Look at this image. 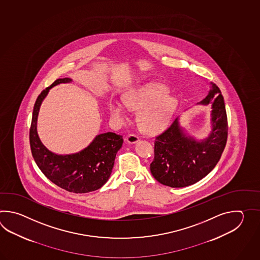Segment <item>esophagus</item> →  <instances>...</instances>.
<instances>
[{
  "instance_id": "esophagus-1",
  "label": "esophagus",
  "mask_w": 260,
  "mask_h": 260,
  "mask_svg": "<svg viewBox=\"0 0 260 260\" xmlns=\"http://www.w3.org/2000/svg\"><path fill=\"white\" fill-rule=\"evenodd\" d=\"M138 140H139V138H138L137 135H134V134H130V135H128L127 137H126V141L129 144L137 143Z\"/></svg>"
}]
</instances>
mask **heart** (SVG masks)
<instances>
[{"mask_svg": "<svg viewBox=\"0 0 260 260\" xmlns=\"http://www.w3.org/2000/svg\"><path fill=\"white\" fill-rule=\"evenodd\" d=\"M123 100L130 110L140 111L138 123L148 134H156L165 130L179 107L177 96L169 94V88L159 83L138 85L124 94ZM125 105L117 100H111L109 105L111 119L119 125L128 121Z\"/></svg>", "mask_w": 260, "mask_h": 260, "instance_id": "obj_1", "label": "heart"}]
</instances>
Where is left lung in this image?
I'll return each instance as SVG.
<instances>
[{"mask_svg":"<svg viewBox=\"0 0 260 260\" xmlns=\"http://www.w3.org/2000/svg\"><path fill=\"white\" fill-rule=\"evenodd\" d=\"M211 104V131L201 140L188 135L179 117L166 131L155 138L154 159L150 172L157 181L171 188H183L210 173L225 149L228 138L226 108L221 91L215 83L198 105Z\"/></svg>","mask_w":260,"mask_h":260,"instance_id":"left-lung-1","label":"left lung"}]
</instances>
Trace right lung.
<instances>
[{
    "mask_svg": "<svg viewBox=\"0 0 260 260\" xmlns=\"http://www.w3.org/2000/svg\"><path fill=\"white\" fill-rule=\"evenodd\" d=\"M71 82V78L57 79L39 94L34 104L29 143L36 165L50 181L67 191L86 193L99 189L108 181L123 139L115 133L100 134L85 149L72 154H56L44 146L37 132L40 107L50 89Z\"/></svg>",
    "mask_w": 260,
    "mask_h": 260,
    "instance_id": "add662e5",
    "label": "right lung"
}]
</instances>
